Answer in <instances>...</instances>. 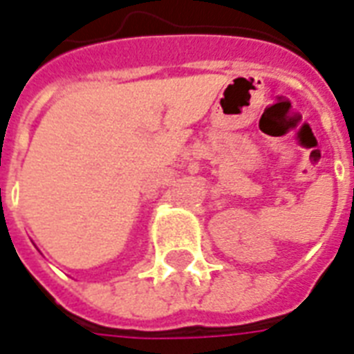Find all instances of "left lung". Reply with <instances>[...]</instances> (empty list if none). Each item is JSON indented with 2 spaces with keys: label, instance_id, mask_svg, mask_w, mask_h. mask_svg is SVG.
<instances>
[{
  "label": "left lung",
  "instance_id": "1",
  "mask_svg": "<svg viewBox=\"0 0 354 354\" xmlns=\"http://www.w3.org/2000/svg\"><path fill=\"white\" fill-rule=\"evenodd\" d=\"M353 194H354V191H353Z\"/></svg>",
  "mask_w": 354,
  "mask_h": 354
}]
</instances>
